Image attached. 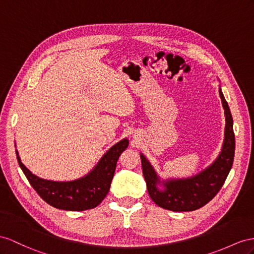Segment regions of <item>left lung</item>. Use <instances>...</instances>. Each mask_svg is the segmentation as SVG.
<instances>
[{
  "instance_id": "1",
  "label": "left lung",
  "mask_w": 254,
  "mask_h": 254,
  "mask_svg": "<svg viewBox=\"0 0 254 254\" xmlns=\"http://www.w3.org/2000/svg\"><path fill=\"white\" fill-rule=\"evenodd\" d=\"M219 94L225 115L222 149L212 163L195 176L188 178L161 179L150 162L140 153L142 174L151 199L159 207L172 211H192L210 201L222 188L229 175L235 153V135L233 118L221 87Z\"/></svg>"
}]
</instances>
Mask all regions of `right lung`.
Instances as JSON below:
<instances>
[{
  "label": "right lung",
  "mask_w": 254,
  "mask_h": 254,
  "mask_svg": "<svg viewBox=\"0 0 254 254\" xmlns=\"http://www.w3.org/2000/svg\"><path fill=\"white\" fill-rule=\"evenodd\" d=\"M128 146V139L117 142L103 155L86 176L70 181H54L37 177L25 167L16 150L19 166L37 194L58 209L82 211L92 209L105 198L114 178L117 161Z\"/></svg>",
  "instance_id": "right-lung-1"
}]
</instances>
